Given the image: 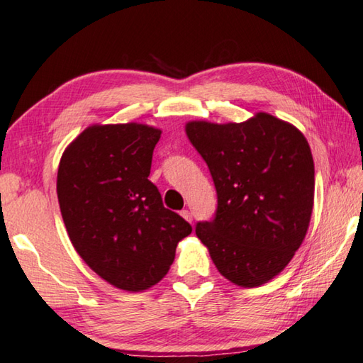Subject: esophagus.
I'll use <instances>...</instances> for the list:
<instances>
[{"mask_svg": "<svg viewBox=\"0 0 363 363\" xmlns=\"http://www.w3.org/2000/svg\"><path fill=\"white\" fill-rule=\"evenodd\" d=\"M181 216H182L184 219H186L187 222H192V213H190V211L182 209V211H181Z\"/></svg>", "mask_w": 363, "mask_h": 363, "instance_id": "obj_1", "label": "esophagus"}]
</instances>
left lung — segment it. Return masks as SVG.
Segmentation results:
<instances>
[{"label":"left lung","instance_id":"8db88e82","mask_svg":"<svg viewBox=\"0 0 363 363\" xmlns=\"http://www.w3.org/2000/svg\"><path fill=\"white\" fill-rule=\"evenodd\" d=\"M186 135L217 190L216 219L196 223V236L232 284H267L292 260L311 220L314 162L308 140L268 113L240 123L189 121Z\"/></svg>","mask_w":363,"mask_h":363}]
</instances>
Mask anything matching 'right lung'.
<instances>
[{
  "mask_svg": "<svg viewBox=\"0 0 363 363\" xmlns=\"http://www.w3.org/2000/svg\"><path fill=\"white\" fill-rule=\"evenodd\" d=\"M160 136L147 123H94L58 164V204L76 252L108 284L131 294L160 282L192 233L147 179Z\"/></svg>",
  "mask_w": 363,
  "mask_h": 363,
  "instance_id": "right-lung-1",
  "label": "right lung"
}]
</instances>
